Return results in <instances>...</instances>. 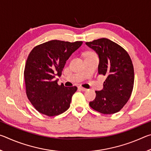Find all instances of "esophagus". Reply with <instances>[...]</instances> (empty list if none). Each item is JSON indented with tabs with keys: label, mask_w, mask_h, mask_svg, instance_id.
<instances>
[{
	"label": "esophagus",
	"mask_w": 151,
	"mask_h": 151,
	"mask_svg": "<svg viewBox=\"0 0 151 151\" xmlns=\"http://www.w3.org/2000/svg\"><path fill=\"white\" fill-rule=\"evenodd\" d=\"M78 88V89H80V90H81L82 91H86V90H87V89H86V88L82 87V86H79Z\"/></svg>",
	"instance_id": "1"
}]
</instances>
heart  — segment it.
Returning a JSON list of instances; mask_svg holds the SVG:
<instances>
[{
	"label": "heart",
	"instance_id": "obj_1",
	"mask_svg": "<svg viewBox=\"0 0 151 151\" xmlns=\"http://www.w3.org/2000/svg\"><path fill=\"white\" fill-rule=\"evenodd\" d=\"M89 54H94V53L93 52H89L86 53V55H89Z\"/></svg>",
	"mask_w": 151,
	"mask_h": 151
}]
</instances>
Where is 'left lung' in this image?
Segmentation results:
<instances>
[{"instance_id": "1", "label": "left lung", "mask_w": 151, "mask_h": 151, "mask_svg": "<svg viewBox=\"0 0 151 151\" xmlns=\"http://www.w3.org/2000/svg\"><path fill=\"white\" fill-rule=\"evenodd\" d=\"M99 58V74L106 76L103 90L95 91L89 105L94 111L110 114L119 112L131 97L134 85V68L123 48L105 38L86 42Z\"/></svg>"}]
</instances>
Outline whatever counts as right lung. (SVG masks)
Listing matches in <instances>:
<instances>
[{"label": "right lung", "instance_id": "right-lung-1", "mask_svg": "<svg viewBox=\"0 0 151 151\" xmlns=\"http://www.w3.org/2000/svg\"><path fill=\"white\" fill-rule=\"evenodd\" d=\"M83 44L52 40L35 47L25 65L24 76L29 100L37 111L48 116H57L70 107L76 86L58 85L66 61Z\"/></svg>", "mask_w": 151, "mask_h": 151}]
</instances>
